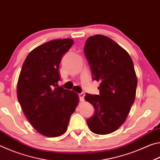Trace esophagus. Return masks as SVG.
Returning a JSON list of instances; mask_svg holds the SVG:
<instances>
[{
  "label": "esophagus",
  "instance_id": "esophagus-1",
  "mask_svg": "<svg viewBox=\"0 0 160 160\" xmlns=\"http://www.w3.org/2000/svg\"><path fill=\"white\" fill-rule=\"evenodd\" d=\"M79 98H80V102L85 101V94H84V93L79 94Z\"/></svg>",
  "mask_w": 160,
  "mask_h": 160
}]
</instances>
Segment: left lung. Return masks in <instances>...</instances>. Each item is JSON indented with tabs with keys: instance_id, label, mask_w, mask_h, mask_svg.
<instances>
[{
	"instance_id": "1",
	"label": "left lung",
	"mask_w": 160,
	"mask_h": 160,
	"mask_svg": "<svg viewBox=\"0 0 160 160\" xmlns=\"http://www.w3.org/2000/svg\"><path fill=\"white\" fill-rule=\"evenodd\" d=\"M84 52L92 79L100 82L99 95H85L95 109L87 123L94 133H112L125 122L135 101L138 80L133 63L123 48L104 35L89 37Z\"/></svg>"
}]
</instances>
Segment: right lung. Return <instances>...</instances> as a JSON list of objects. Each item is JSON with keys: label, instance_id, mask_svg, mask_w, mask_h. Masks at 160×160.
<instances>
[{"label": "right lung", "instance_id": "obj_1", "mask_svg": "<svg viewBox=\"0 0 160 160\" xmlns=\"http://www.w3.org/2000/svg\"><path fill=\"white\" fill-rule=\"evenodd\" d=\"M73 42L72 39H56L34 48L19 75L18 101L29 123L44 136L65 133L79 103L77 93L58 85L61 58Z\"/></svg>", "mask_w": 160, "mask_h": 160}]
</instances>
